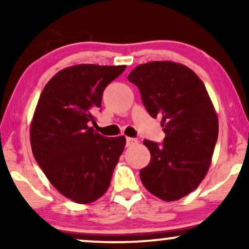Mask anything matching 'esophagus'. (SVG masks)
I'll return each instance as SVG.
<instances>
[{"mask_svg": "<svg viewBox=\"0 0 249 249\" xmlns=\"http://www.w3.org/2000/svg\"><path fill=\"white\" fill-rule=\"evenodd\" d=\"M138 141H137L136 138H130V137H127L126 138V145L127 146H132V145H136Z\"/></svg>", "mask_w": 249, "mask_h": 249, "instance_id": "1", "label": "esophagus"}]
</instances>
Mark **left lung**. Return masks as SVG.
Masks as SVG:
<instances>
[{
  "label": "left lung",
  "instance_id": "8db88e82",
  "mask_svg": "<svg viewBox=\"0 0 249 249\" xmlns=\"http://www.w3.org/2000/svg\"><path fill=\"white\" fill-rule=\"evenodd\" d=\"M152 118L160 117L162 144L144 141L150 164L141 170L142 185L165 201L193 192L206 176L219 133L218 115L201 79L186 65L154 61L131 71Z\"/></svg>",
  "mask_w": 249,
  "mask_h": 249
}]
</instances>
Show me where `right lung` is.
Wrapping results in <instances>:
<instances>
[{"mask_svg":"<svg viewBox=\"0 0 249 249\" xmlns=\"http://www.w3.org/2000/svg\"><path fill=\"white\" fill-rule=\"evenodd\" d=\"M125 68H65L47 83L37 103L30 125L33 154L51 185L77 204L104 196L126 144L124 136L107 138L90 126L105 88Z\"/></svg>","mask_w":249,"mask_h":249,"instance_id":"add662e5","label":"right lung"}]
</instances>
